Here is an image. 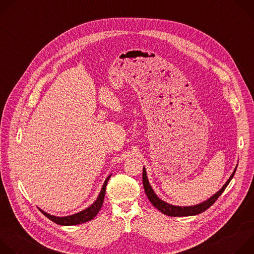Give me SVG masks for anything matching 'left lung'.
Segmentation results:
<instances>
[{
    "instance_id": "left-lung-1",
    "label": "left lung",
    "mask_w": 254,
    "mask_h": 254,
    "mask_svg": "<svg viewBox=\"0 0 254 254\" xmlns=\"http://www.w3.org/2000/svg\"><path fill=\"white\" fill-rule=\"evenodd\" d=\"M237 166L235 167V170L233 171L232 175L230 176V178L228 179L227 182L224 184V186L217 192L216 194H214L212 197H210L208 200L198 204V205H194V206H174L171 205L169 203H166L165 201L161 200L154 192V190L152 189L150 183H149V180L147 177V172L146 169H142V184H143V189L144 192H146L150 202L158 209L160 210L163 214L168 215V216H172V217H182V216H193V215H197L200 214L202 212H204L205 210H207L209 207H211L215 201L219 198V196L224 192V190L226 189V187L228 186V184L230 183L231 179L233 178L235 172H236Z\"/></svg>"
}]
</instances>
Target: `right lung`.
I'll return each mask as SVG.
<instances>
[{
	"label": "right lung",
	"instance_id": "right-lung-1",
	"mask_svg": "<svg viewBox=\"0 0 254 254\" xmlns=\"http://www.w3.org/2000/svg\"><path fill=\"white\" fill-rule=\"evenodd\" d=\"M112 175L108 176L106 178V180L104 181V184L101 188V191L97 197V199L95 200V202H93L92 205H90L88 208H86L85 210L83 211H80L76 214H73V215H70V216H65V217H56V216H53V215H50L46 212H44L43 210L39 209L48 219H50L51 221H53L54 223L56 224H59V225H63V226H70V225H77V224H81V223H84V222H87V221H90L92 220L94 217L97 215V213L99 212L101 206H102V203H103V200H104V195H105V189H106V185H107V182L108 180H110Z\"/></svg>",
	"mask_w": 254,
	"mask_h": 254
}]
</instances>
